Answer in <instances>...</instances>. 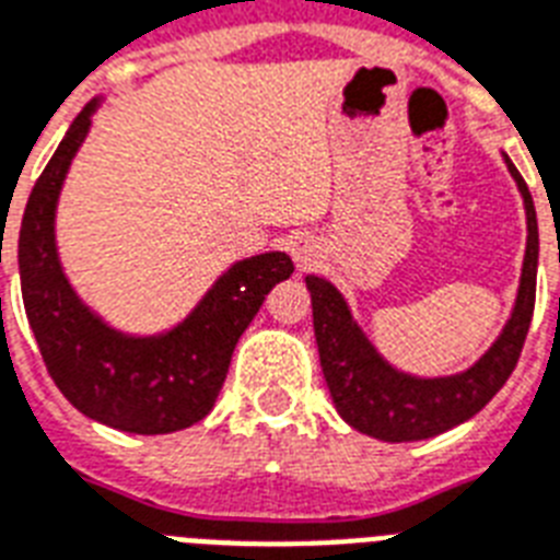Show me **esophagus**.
<instances>
[{
    "mask_svg": "<svg viewBox=\"0 0 560 560\" xmlns=\"http://www.w3.org/2000/svg\"><path fill=\"white\" fill-rule=\"evenodd\" d=\"M292 259H294V266H298V271H308V268H315L317 259H320V252H317L315 240H308V236H294Z\"/></svg>",
    "mask_w": 560,
    "mask_h": 560,
    "instance_id": "obj_1",
    "label": "esophagus"
}]
</instances>
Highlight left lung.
I'll return each instance as SVG.
<instances>
[{
	"instance_id": "left-lung-1",
	"label": "left lung",
	"mask_w": 560,
	"mask_h": 560,
	"mask_svg": "<svg viewBox=\"0 0 560 560\" xmlns=\"http://www.w3.org/2000/svg\"><path fill=\"white\" fill-rule=\"evenodd\" d=\"M514 185L526 210V254H523L521 285L512 315L489 350L471 366L451 375H416L393 366L375 350L364 326L352 315L350 303L326 277L306 275L312 294L317 355L335 410L355 431L382 442L431 440L457 424L468 422L489 405L491 396L506 384L535 312V277H538V217L532 194L517 167L503 153Z\"/></svg>"
}]
</instances>
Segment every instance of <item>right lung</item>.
Instances as JSON below:
<instances>
[{
  "instance_id": "1",
  "label": "right lung",
  "mask_w": 560,
  "mask_h": 560,
  "mask_svg": "<svg viewBox=\"0 0 560 560\" xmlns=\"http://www.w3.org/2000/svg\"><path fill=\"white\" fill-rule=\"evenodd\" d=\"M101 103L95 97L74 118L22 213L16 262L25 315L54 384L80 413L124 433L185 431L210 413L240 335L294 266L283 252L236 259L161 332H124L97 315L62 268L57 202Z\"/></svg>"
}]
</instances>
